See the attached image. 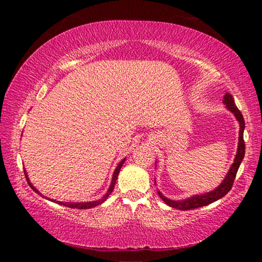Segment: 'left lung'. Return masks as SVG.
I'll return each mask as SVG.
<instances>
[{
    "label": "left lung",
    "mask_w": 262,
    "mask_h": 262,
    "mask_svg": "<svg viewBox=\"0 0 262 262\" xmlns=\"http://www.w3.org/2000/svg\"><path fill=\"white\" fill-rule=\"evenodd\" d=\"M223 103L227 105L228 110L231 111V112L234 114V117H236L237 120L239 121V125H241L237 155H236V158H234L233 164L231 165V167H230L227 177L224 178L223 183H222L219 187L215 188L214 190H211V192L206 193V194H201V195H195V196H192V198L186 199V200H181V201L170 200V199L164 196V195L159 192V190H157L159 198H161L167 206L176 208V209H180V210L196 209V208L210 205V203L217 201L219 199L223 198L224 195L228 194L229 190L232 188L233 181H234V178H236L239 165H241L243 158H244V156H245V142H244V128H245V121H244V118H243V114L241 113V111L238 110L236 104H234L233 97L230 94L225 95Z\"/></svg>",
    "instance_id": "8db88e82"
}]
</instances>
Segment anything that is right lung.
I'll return each instance as SVG.
<instances>
[{
  "label": "right lung",
  "mask_w": 262,
  "mask_h": 262,
  "mask_svg": "<svg viewBox=\"0 0 262 262\" xmlns=\"http://www.w3.org/2000/svg\"><path fill=\"white\" fill-rule=\"evenodd\" d=\"M125 161L126 159H122V161L119 163V165L117 166V168H115V171H114V173H113V178H112V183H111V186H110V188H108V190L107 192H106V194L104 195L103 198L100 199V200H98V201H92V202H79V203H69V202H60V201H54V200H52V201H54V202H56V203H59V205H62V206H66V207H69V208H76V209H89V208H92V207H96V206H99V205H101V203H103L106 199L108 198V195L112 193V190L114 189V185H115V183H117V178H118V176H119V172H120V168H121V166L123 165V163H125ZM25 173V177H26V179H28V176H26V172H24ZM28 183H29V185H30V187L32 188L34 192H37V193H39L38 192V189H35L34 187H33V185L30 183L29 181V179H28ZM40 194V193H39Z\"/></svg>",
  "instance_id": "obj_1"
}]
</instances>
